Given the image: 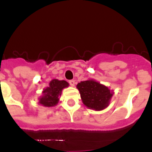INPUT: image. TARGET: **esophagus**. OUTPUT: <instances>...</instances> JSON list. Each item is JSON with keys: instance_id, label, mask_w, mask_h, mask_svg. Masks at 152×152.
I'll list each match as a JSON object with an SVG mask.
<instances>
[{"instance_id": "esophagus-1", "label": "esophagus", "mask_w": 152, "mask_h": 152, "mask_svg": "<svg viewBox=\"0 0 152 152\" xmlns=\"http://www.w3.org/2000/svg\"><path fill=\"white\" fill-rule=\"evenodd\" d=\"M68 83H69L70 85L72 86V87H74L75 84V80H68Z\"/></svg>"}]
</instances>
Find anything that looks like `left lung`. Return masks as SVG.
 Wrapping results in <instances>:
<instances>
[{
	"mask_svg": "<svg viewBox=\"0 0 152 152\" xmlns=\"http://www.w3.org/2000/svg\"><path fill=\"white\" fill-rule=\"evenodd\" d=\"M77 88L84 105L95 110L105 109L113 96L108 88L93 80L80 81Z\"/></svg>",
	"mask_w": 152,
	"mask_h": 152,
	"instance_id": "8db88e82",
	"label": "left lung"
}]
</instances>
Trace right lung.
<instances>
[{
  "label": "right lung",
  "mask_w": 152,
  "mask_h": 152,
  "mask_svg": "<svg viewBox=\"0 0 152 152\" xmlns=\"http://www.w3.org/2000/svg\"><path fill=\"white\" fill-rule=\"evenodd\" d=\"M68 86V83L65 80L53 79L49 83V87L44 90L43 96L39 98V103L47 107L56 106L59 100L58 96L61 95L62 89Z\"/></svg>",
  "instance_id": "1"
}]
</instances>
